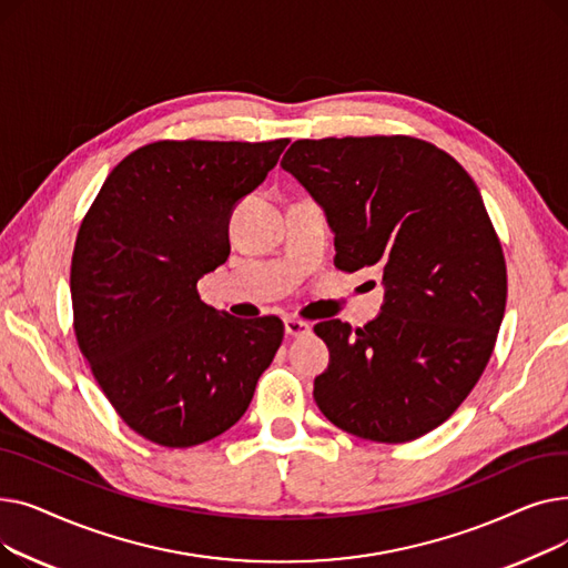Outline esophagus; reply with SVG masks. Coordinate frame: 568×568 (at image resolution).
<instances>
[{
	"instance_id": "esophagus-1",
	"label": "esophagus",
	"mask_w": 568,
	"mask_h": 568,
	"mask_svg": "<svg viewBox=\"0 0 568 568\" xmlns=\"http://www.w3.org/2000/svg\"><path fill=\"white\" fill-rule=\"evenodd\" d=\"M285 334L290 338H302V336H308L311 334V324L304 322V320H294V317H287L285 320Z\"/></svg>"
}]
</instances>
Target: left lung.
Wrapping results in <instances>:
<instances>
[{"mask_svg":"<svg viewBox=\"0 0 568 568\" xmlns=\"http://www.w3.org/2000/svg\"><path fill=\"white\" fill-rule=\"evenodd\" d=\"M281 165L324 206L341 272L377 266L384 283L377 320L315 324L332 354L317 407L371 442L430 433L479 382L506 308L479 189L454 156L409 135L296 140Z\"/></svg>","mask_w":568,"mask_h":568,"instance_id":"1","label":"left lung"}]
</instances>
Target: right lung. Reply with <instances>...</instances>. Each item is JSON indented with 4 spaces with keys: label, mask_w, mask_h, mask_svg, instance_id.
Wrapping results in <instances>:
<instances>
[{
    "label": "right lung",
    "mask_w": 568,
    "mask_h": 568,
    "mask_svg": "<svg viewBox=\"0 0 568 568\" xmlns=\"http://www.w3.org/2000/svg\"><path fill=\"white\" fill-rule=\"evenodd\" d=\"M287 142L144 144L82 219L71 260L78 347L114 412L149 442L186 449L232 428L283 343L278 317L219 313L197 281L227 260L234 204Z\"/></svg>",
    "instance_id": "add662e5"
}]
</instances>
